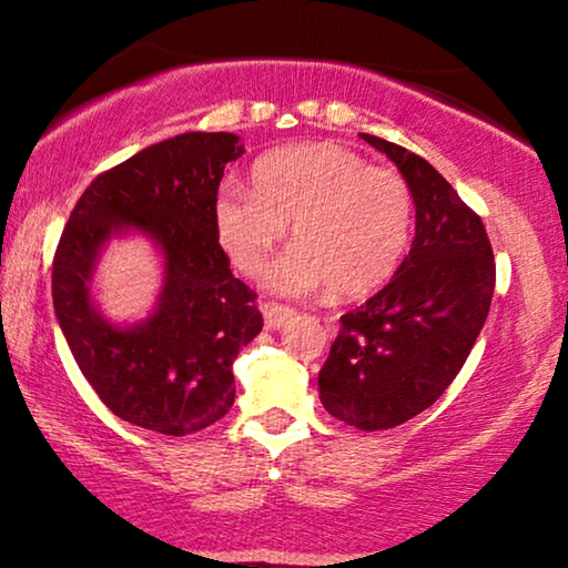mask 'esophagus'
Returning a JSON list of instances; mask_svg holds the SVG:
<instances>
[{
  "mask_svg": "<svg viewBox=\"0 0 568 568\" xmlns=\"http://www.w3.org/2000/svg\"><path fill=\"white\" fill-rule=\"evenodd\" d=\"M261 312H264L268 331H278V327L294 315L292 307H286V304H278V302H261Z\"/></svg>",
  "mask_w": 568,
  "mask_h": 568,
  "instance_id": "obj_1",
  "label": "esophagus"
}]
</instances>
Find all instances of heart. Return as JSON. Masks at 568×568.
I'll return each instance as SVG.
<instances>
[{
	"label": "heart",
	"instance_id": "heart-1",
	"mask_svg": "<svg viewBox=\"0 0 568 568\" xmlns=\"http://www.w3.org/2000/svg\"><path fill=\"white\" fill-rule=\"evenodd\" d=\"M415 196L397 169L372 166L341 143H302L268 153L253 189L225 179L215 196L223 251L258 276L292 225L297 248L271 271L278 292L331 286L341 300L366 297L389 282L409 248Z\"/></svg>",
	"mask_w": 568,
	"mask_h": 568
}]
</instances>
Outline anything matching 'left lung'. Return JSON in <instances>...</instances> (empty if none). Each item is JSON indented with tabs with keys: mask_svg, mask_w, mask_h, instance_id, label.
Returning <instances> with one entry per match:
<instances>
[{
	"mask_svg": "<svg viewBox=\"0 0 568 568\" xmlns=\"http://www.w3.org/2000/svg\"><path fill=\"white\" fill-rule=\"evenodd\" d=\"M397 163L415 196V241L392 282L341 317L320 368V402L358 430L420 415L462 372L495 294V253L456 189L397 143L361 133Z\"/></svg>",
	"mask_w": 568,
	"mask_h": 568,
	"instance_id": "left-lung-1",
	"label": "left lung"
}]
</instances>
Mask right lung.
<instances>
[{
	"instance_id": "obj_1",
	"label": "right lung",
	"mask_w": 568,
	"mask_h": 568,
	"mask_svg": "<svg viewBox=\"0 0 568 568\" xmlns=\"http://www.w3.org/2000/svg\"><path fill=\"white\" fill-rule=\"evenodd\" d=\"M233 133H182L102 171L79 196L53 256V307L81 374L125 423L189 435L235 402L233 361L264 327L256 292L230 271L215 196L241 159ZM162 245L168 284L143 326L114 328L88 300L95 253L118 229Z\"/></svg>"
}]
</instances>
